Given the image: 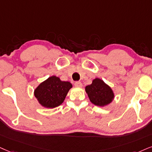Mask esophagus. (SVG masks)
<instances>
[{"mask_svg": "<svg viewBox=\"0 0 152 152\" xmlns=\"http://www.w3.org/2000/svg\"><path fill=\"white\" fill-rule=\"evenodd\" d=\"M75 86L77 87H82V84L80 82H76L75 83Z\"/></svg>", "mask_w": 152, "mask_h": 152, "instance_id": "1", "label": "esophagus"}]
</instances>
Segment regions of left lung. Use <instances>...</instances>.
<instances>
[{"label":"left lung","instance_id":"1","mask_svg":"<svg viewBox=\"0 0 152 152\" xmlns=\"http://www.w3.org/2000/svg\"><path fill=\"white\" fill-rule=\"evenodd\" d=\"M90 102L95 106L104 107L110 104L115 98L113 89L100 78H95L91 85L85 87Z\"/></svg>","mask_w":152,"mask_h":152}]
</instances>
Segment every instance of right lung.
Returning <instances> with one entry per match:
<instances>
[{"label": "right lung", "instance_id": "1", "mask_svg": "<svg viewBox=\"0 0 152 152\" xmlns=\"http://www.w3.org/2000/svg\"><path fill=\"white\" fill-rule=\"evenodd\" d=\"M72 85L62 81L58 77L50 76L37 86L34 91L39 104L46 108H54L63 104Z\"/></svg>", "mask_w": 152, "mask_h": 152}]
</instances>
